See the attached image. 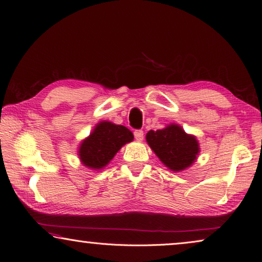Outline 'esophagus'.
Listing matches in <instances>:
<instances>
[{
    "instance_id": "1",
    "label": "esophagus",
    "mask_w": 262,
    "mask_h": 262,
    "mask_svg": "<svg viewBox=\"0 0 262 262\" xmlns=\"http://www.w3.org/2000/svg\"><path fill=\"white\" fill-rule=\"evenodd\" d=\"M134 136L137 139V141H143L144 138V132L142 129H136L134 132Z\"/></svg>"
}]
</instances>
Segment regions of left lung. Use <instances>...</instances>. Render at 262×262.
<instances>
[{
  "label": "left lung",
  "mask_w": 262,
  "mask_h": 262,
  "mask_svg": "<svg viewBox=\"0 0 262 262\" xmlns=\"http://www.w3.org/2000/svg\"><path fill=\"white\" fill-rule=\"evenodd\" d=\"M146 141L164 165L175 172L192 165L199 153L195 137L187 135L178 125H169L156 132L149 130Z\"/></svg>",
  "instance_id": "1"
}]
</instances>
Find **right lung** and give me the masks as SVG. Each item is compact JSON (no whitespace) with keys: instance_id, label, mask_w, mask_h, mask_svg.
Masks as SVG:
<instances>
[{"instance_id":"1","label":"right lung","mask_w":262,"mask_h":262,"mask_svg":"<svg viewBox=\"0 0 262 262\" xmlns=\"http://www.w3.org/2000/svg\"><path fill=\"white\" fill-rule=\"evenodd\" d=\"M133 133L125 126L101 121L79 148V156L87 167L100 169L113 160L126 143L133 141Z\"/></svg>"}]
</instances>
